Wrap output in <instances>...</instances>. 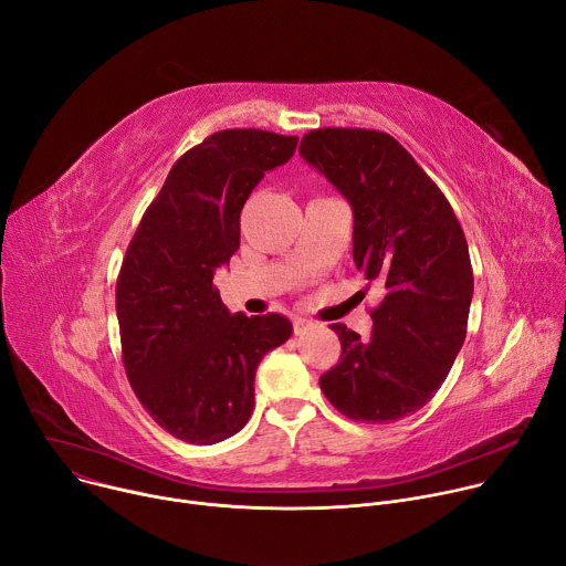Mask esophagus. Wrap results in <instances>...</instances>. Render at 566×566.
Listing matches in <instances>:
<instances>
[{
	"label": "esophagus",
	"mask_w": 566,
	"mask_h": 566,
	"mask_svg": "<svg viewBox=\"0 0 566 566\" xmlns=\"http://www.w3.org/2000/svg\"><path fill=\"white\" fill-rule=\"evenodd\" d=\"M312 328V322L307 319H294V335H305Z\"/></svg>",
	"instance_id": "obj_1"
}]
</instances>
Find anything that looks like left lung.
<instances>
[{
    "label": "left lung",
    "instance_id": "1",
    "mask_svg": "<svg viewBox=\"0 0 566 566\" xmlns=\"http://www.w3.org/2000/svg\"><path fill=\"white\" fill-rule=\"evenodd\" d=\"M298 153L350 202L355 265L385 287L368 339L331 326L342 355L319 387L350 420H400L433 398L465 342L474 292L465 233L441 188L387 133L310 130Z\"/></svg>",
    "mask_w": 566,
    "mask_h": 566
}]
</instances>
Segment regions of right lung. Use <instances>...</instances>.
I'll return each instance as SVG.
<instances>
[{
	"mask_svg": "<svg viewBox=\"0 0 566 566\" xmlns=\"http://www.w3.org/2000/svg\"><path fill=\"white\" fill-rule=\"evenodd\" d=\"M298 137L220 130L184 153L146 209L116 279L123 366L153 420L179 441L213 446L254 411L265 353L292 335L270 315H229L213 274L240 247V211Z\"/></svg>",
	"mask_w": 566,
	"mask_h": 566,
	"instance_id": "add662e5",
	"label": "right lung"
}]
</instances>
